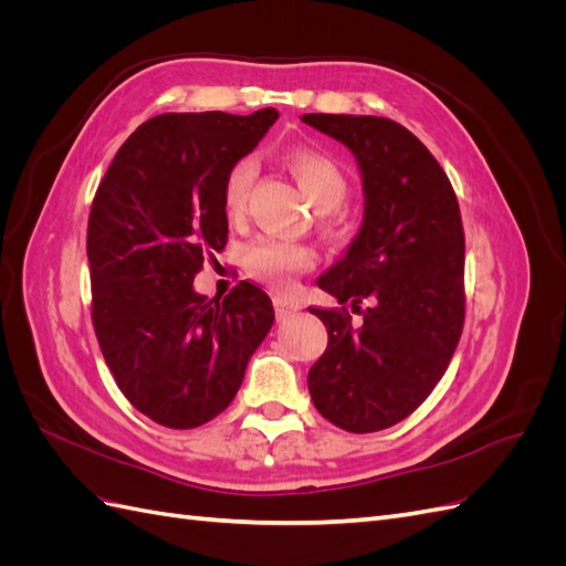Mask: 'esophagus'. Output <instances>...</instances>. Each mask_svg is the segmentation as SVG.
<instances>
[{"mask_svg": "<svg viewBox=\"0 0 566 566\" xmlns=\"http://www.w3.org/2000/svg\"><path fill=\"white\" fill-rule=\"evenodd\" d=\"M273 306H276L279 318H287L290 314H295V312L302 310V306L295 300H287V297H276V300H273Z\"/></svg>", "mask_w": 566, "mask_h": 566, "instance_id": "34e87169", "label": "esophagus"}]
</instances>
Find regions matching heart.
Wrapping results in <instances>:
<instances>
[{
    "mask_svg": "<svg viewBox=\"0 0 566 566\" xmlns=\"http://www.w3.org/2000/svg\"><path fill=\"white\" fill-rule=\"evenodd\" d=\"M287 169L293 172L300 191L318 212H333L349 196V181L342 167L312 148H300L287 156ZM256 177L254 158H241L231 165L221 186V208L231 221H238L248 210L250 188ZM331 227V224H328ZM316 254L312 248L281 241V238H256L245 250V269L279 290H287L300 273L314 269Z\"/></svg>",
    "mask_w": 566,
    "mask_h": 566,
    "instance_id": "1",
    "label": "heart"
}]
</instances>
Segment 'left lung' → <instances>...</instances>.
<instances>
[{
    "label": "left lung",
    "instance_id": "8db88e82",
    "mask_svg": "<svg viewBox=\"0 0 566 566\" xmlns=\"http://www.w3.org/2000/svg\"><path fill=\"white\" fill-rule=\"evenodd\" d=\"M345 144L364 177V224L318 279L339 310H312L328 347L310 370L318 413L354 434L401 422L447 373L465 323V233L453 186L403 125L375 115H302ZM371 306L364 313L360 302ZM353 302L365 323L350 325Z\"/></svg>",
    "mask_w": 566,
    "mask_h": 566
}]
</instances>
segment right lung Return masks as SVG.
I'll use <instances>...</instances> for the list:
<instances>
[{
	"label": "right lung",
	"mask_w": 566,
	"mask_h": 566,
	"mask_svg": "<svg viewBox=\"0 0 566 566\" xmlns=\"http://www.w3.org/2000/svg\"><path fill=\"white\" fill-rule=\"evenodd\" d=\"M276 119L273 108L156 115L96 188L87 256L98 347L127 401L172 430L210 422L233 401L271 331L262 287L241 281L214 302L193 279L227 245V172Z\"/></svg>",
	"instance_id": "add662e5"
}]
</instances>
